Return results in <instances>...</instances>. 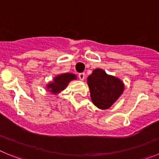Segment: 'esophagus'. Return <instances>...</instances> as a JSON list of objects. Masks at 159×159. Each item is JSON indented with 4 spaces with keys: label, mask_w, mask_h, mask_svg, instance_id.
<instances>
[{
    "label": "esophagus",
    "mask_w": 159,
    "mask_h": 159,
    "mask_svg": "<svg viewBox=\"0 0 159 159\" xmlns=\"http://www.w3.org/2000/svg\"><path fill=\"white\" fill-rule=\"evenodd\" d=\"M79 78H80V80H84V79H85V73L84 72H82V73H80L79 74Z\"/></svg>",
    "instance_id": "1"
}]
</instances>
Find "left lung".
<instances>
[{"label": "left lung", "instance_id": "left-lung-1", "mask_svg": "<svg viewBox=\"0 0 159 159\" xmlns=\"http://www.w3.org/2000/svg\"><path fill=\"white\" fill-rule=\"evenodd\" d=\"M90 95L93 104L101 110H107L118 100L124 92V84L118 77L96 68L88 77Z\"/></svg>", "mask_w": 159, "mask_h": 159}]
</instances>
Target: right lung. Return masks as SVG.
Wrapping results in <instances>:
<instances>
[{
	"instance_id": "add662e5",
	"label": "right lung",
	"mask_w": 159,
	"mask_h": 159,
	"mask_svg": "<svg viewBox=\"0 0 159 159\" xmlns=\"http://www.w3.org/2000/svg\"><path fill=\"white\" fill-rule=\"evenodd\" d=\"M77 76L73 73H62L56 75L52 81L46 84V89L52 95H58L63 92L71 81L76 80Z\"/></svg>"
}]
</instances>
